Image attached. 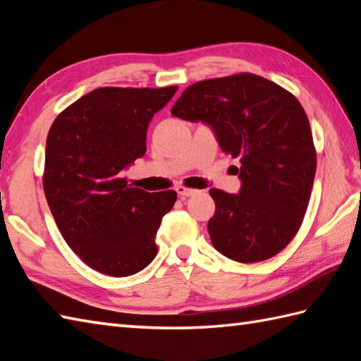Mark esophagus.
<instances>
[{"label": "esophagus", "mask_w": 361, "mask_h": 361, "mask_svg": "<svg viewBox=\"0 0 361 361\" xmlns=\"http://www.w3.org/2000/svg\"><path fill=\"white\" fill-rule=\"evenodd\" d=\"M176 194H178V197H181V198H186V197H192V195H195L198 190H195V189H190V188H185V186H176Z\"/></svg>", "instance_id": "34e87169"}]
</instances>
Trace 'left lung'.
I'll return each instance as SVG.
<instances>
[{"label":"left lung","mask_w":361,"mask_h":361,"mask_svg":"<svg viewBox=\"0 0 361 361\" xmlns=\"http://www.w3.org/2000/svg\"><path fill=\"white\" fill-rule=\"evenodd\" d=\"M172 114L209 126L221 150L240 159L239 194L209 190L214 248L243 264L278 255L302 224L317 171L310 124L298 99L242 73L188 87Z\"/></svg>","instance_id":"left-lung-1"}]
</instances>
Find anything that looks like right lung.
<instances>
[{
  "mask_svg": "<svg viewBox=\"0 0 361 361\" xmlns=\"http://www.w3.org/2000/svg\"><path fill=\"white\" fill-rule=\"evenodd\" d=\"M176 90L97 88L51 126L46 200L70 248L99 273L126 278L157 256V231L176 192L132 188L122 172L144 157L149 122Z\"/></svg>",
  "mask_w": 361,
  "mask_h": 361,
  "instance_id": "obj_1",
  "label": "right lung"
}]
</instances>
